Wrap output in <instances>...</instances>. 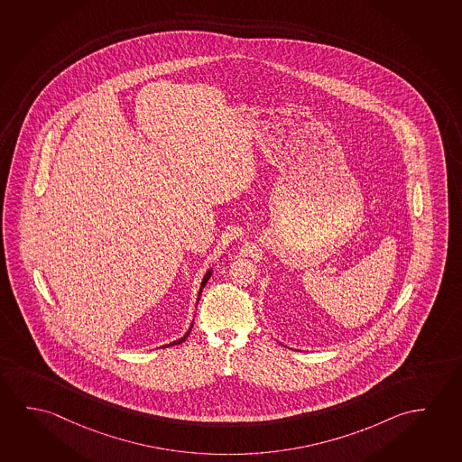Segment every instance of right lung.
<instances>
[{
    "label": "right lung",
    "mask_w": 462,
    "mask_h": 462,
    "mask_svg": "<svg viewBox=\"0 0 462 462\" xmlns=\"http://www.w3.org/2000/svg\"><path fill=\"white\" fill-rule=\"evenodd\" d=\"M210 274H212V270H210V272H207L206 276H204V281H202V284H200V292H199V295L202 293V289H204V286H206L207 281H208V278H210ZM190 330H192V326H190V329L188 330L186 334H184L183 337L178 338V340H175V342H171V344H170V346H171V345L183 344L184 340H186V338H188V336H189Z\"/></svg>",
    "instance_id": "1"
}]
</instances>
